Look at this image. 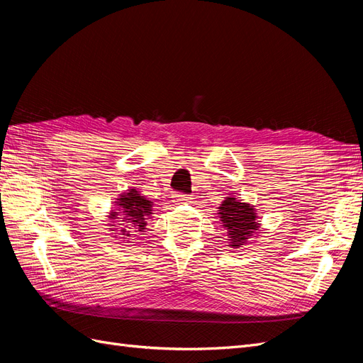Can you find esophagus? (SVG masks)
<instances>
[{
    "instance_id": "obj_1",
    "label": "esophagus",
    "mask_w": 363,
    "mask_h": 363,
    "mask_svg": "<svg viewBox=\"0 0 363 363\" xmlns=\"http://www.w3.org/2000/svg\"><path fill=\"white\" fill-rule=\"evenodd\" d=\"M172 199L177 203H188L191 200V195H184V194H174Z\"/></svg>"
}]
</instances>
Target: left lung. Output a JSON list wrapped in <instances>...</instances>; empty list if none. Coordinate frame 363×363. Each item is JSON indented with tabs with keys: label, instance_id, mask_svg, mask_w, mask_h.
I'll use <instances>...</instances> for the list:
<instances>
[{
	"label": "left lung",
	"instance_id": "left-lung-1",
	"mask_svg": "<svg viewBox=\"0 0 363 363\" xmlns=\"http://www.w3.org/2000/svg\"><path fill=\"white\" fill-rule=\"evenodd\" d=\"M219 215H221V221L225 227L232 247L238 248L244 245L248 236H252V233L259 228L255 207L240 200L225 199V201L219 207Z\"/></svg>",
	"mask_w": 363,
	"mask_h": 363
}]
</instances>
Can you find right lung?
I'll use <instances>...</instances> for the list:
<instances>
[{
  "label": "right lung",
  "instance_id": "1",
  "mask_svg": "<svg viewBox=\"0 0 363 363\" xmlns=\"http://www.w3.org/2000/svg\"><path fill=\"white\" fill-rule=\"evenodd\" d=\"M118 207L121 212H112V219H118L119 223V235L123 236H131L133 233L144 232L147 225V219L151 215V203L145 200V196H142L136 189H130L124 195H121L118 199ZM120 216H117V213ZM127 239V238H124Z\"/></svg>",
  "mask_w": 363,
  "mask_h": 363
}]
</instances>
